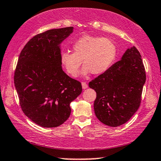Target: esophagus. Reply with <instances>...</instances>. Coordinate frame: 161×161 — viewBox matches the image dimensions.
Listing matches in <instances>:
<instances>
[{
    "label": "esophagus",
    "instance_id": "34e87169",
    "mask_svg": "<svg viewBox=\"0 0 161 161\" xmlns=\"http://www.w3.org/2000/svg\"><path fill=\"white\" fill-rule=\"evenodd\" d=\"M82 88L83 89H87V87H88V86H87V83L86 82H82Z\"/></svg>",
    "mask_w": 161,
    "mask_h": 161
}]
</instances>
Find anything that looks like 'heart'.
I'll return each instance as SVG.
<instances>
[{
  "label": "heart",
  "mask_w": 161,
  "mask_h": 161,
  "mask_svg": "<svg viewBox=\"0 0 161 161\" xmlns=\"http://www.w3.org/2000/svg\"><path fill=\"white\" fill-rule=\"evenodd\" d=\"M74 52L63 51L60 63L66 72L76 77L82 65V75L92 72L95 75L105 73L113 65L117 57L116 45L112 40L97 36L84 35L73 45Z\"/></svg>",
  "instance_id": "heart-1"
}]
</instances>
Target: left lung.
Instances as JSON below:
<instances>
[{
	"instance_id": "obj_1",
	"label": "left lung",
	"mask_w": 161,
	"mask_h": 161,
	"mask_svg": "<svg viewBox=\"0 0 161 161\" xmlns=\"http://www.w3.org/2000/svg\"><path fill=\"white\" fill-rule=\"evenodd\" d=\"M146 72L136 47L128 48L121 59L89 82L96 92L94 111L97 119L109 127L125 124L141 104Z\"/></svg>"
}]
</instances>
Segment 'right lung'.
Wrapping results in <instances>:
<instances>
[{"label":"right lung","instance_id":"right-lung-1","mask_svg":"<svg viewBox=\"0 0 161 161\" xmlns=\"http://www.w3.org/2000/svg\"><path fill=\"white\" fill-rule=\"evenodd\" d=\"M74 27L38 34L19 56L14 82L23 112L42 127H57L70 115V104L82 91L81 82L63 70L60 44Z\"/></svg>","mask_w":161,"mask_h":161}]
</instances>
